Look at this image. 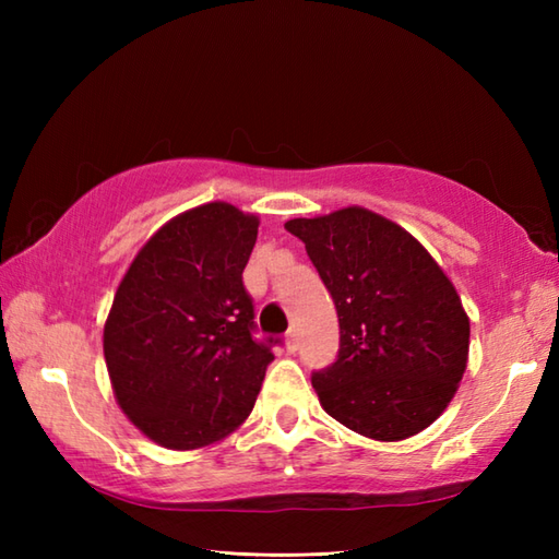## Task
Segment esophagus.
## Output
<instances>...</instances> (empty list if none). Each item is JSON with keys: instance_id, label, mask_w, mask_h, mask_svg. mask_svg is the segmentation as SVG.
Listing matches in <instances>:
<instances>
[{"instance_id": "obj_1", "label": "esophagus", "mask_w": 559, "mask_h": 559, "mask_svg": "<svg viewBox=\"0 0 559 559\" xmlns=\"http://www.w3.org/2000/svg\"><path fill=\"white\" fill-rule=\"evenodd\" d=\"M286 350H288V353L298 350V334H295V331H290V334L286 336Z\"/></svg>"}]
</instances>
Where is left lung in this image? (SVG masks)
I'll return each mask as SVG.
<instances>
[{
  "mask_svg": "<svg viewBox=\"0 0 559 559\" xmlns=\"http://www.w3.org/2000/svg\"><path fill=\"white\" fill-rule=\"evenodd\" d=\"M334 298L336 362L312 374L322 408L348 430L401 442L430 427L468 362L471 322L454 283L399 223L362 206L293 218Z\"/></svg>",
  "mask_w": 559,
  "mask_h": 559,
  "instance_id": "1",
  "label": "left lung"
}]
</instances>
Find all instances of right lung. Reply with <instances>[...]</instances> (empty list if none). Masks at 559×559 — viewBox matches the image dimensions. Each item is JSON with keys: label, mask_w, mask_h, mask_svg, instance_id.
Instances as JSON below:
<instances>
[{"label": "right lung", "mask_w": 559, "mask_h": 559, "mask_svg": "<svg viewBox=\"0 0 559 559\" xmlns=\"http://www.w3.org/2000/svg\"><path fill=\"white\" fill-rule=\"evenodd\" d=\"M259 216L211 201L170 218L117 286L103 353L122 413L151 442L216 444L252 413L273 360L242 286Z\"/></svg>", "instance_id": "right-lung-1"}]
</instances>
